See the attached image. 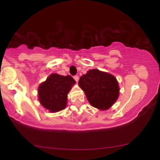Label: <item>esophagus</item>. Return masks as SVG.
<instances>
[{
    "mask_svg": "<svg viewBox=\"0 0 160 160\" xmlns=\"http://www.w3.org/2000/svg\"><path fill=\"white\" fill-rule=\"evenodd\" d=\"M74 79L75 80H76L77 82H78V80H79V77L78 76H74Z\"/></svg>",
    "mask_w": 160,
    "mask_h": 160,
    "instance_id": "obj_1",
    "label": "esophagus"
}]
</instances>
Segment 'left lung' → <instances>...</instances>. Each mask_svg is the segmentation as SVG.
I'll return each instance as SVG.
<instances>
[{
    "label": "left lung",
    "mask_w": 160,
    "mask_h": 160,
    "mask_svg": "<svg viewBox=\"0 0 160 160\" xmlns=\"http://www.w3.org/2000/svg\"><path fill=\"white\" fill-rule=\"evenodd\" d=\"M78 84L85 92L89 104L100 111L109 109L120 94V87L115 77L98 69L89 70L82 75Z\"/></svg>",
    "instance_id": "8db88e82"
}]
</instances>
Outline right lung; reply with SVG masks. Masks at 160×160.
Masks as SVG:
<instances>
[{
    "instance_id": "add662e5",
    "label": "right lung",
    "mask_w": 160,
    "mask_h": 160,
    "mask_svg": "<svg viewBox=\"0 0 160 160\" xmlns=\"http://www.w3.org/2000/svg\"><path fill=\"white\" fill-rule=\"evenodd\" d=\"M76 81L70 75L50 74L38 87L40 104L51 113L64 110L67 106L68 94Z\"/></svg>"
}]
</instances>
